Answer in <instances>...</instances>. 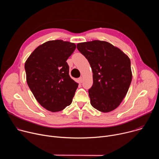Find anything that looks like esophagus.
Segmentation results:
<instances>
[{"mask_svg":"<svg viewBox=\"0 0 159 159\" xmlns=\"http://www.w3.org/2000/svg\"><path fill=\"white\" fill-rule=\"evenodd\" d=\"M82 80H83V79H82V77H80L79 78V83H82Z\"/></svg>","mask_w":159,"mask_h":159,"instance_id":"esophagus-1","label":"esophagus"}]
</instances>
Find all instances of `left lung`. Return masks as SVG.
I'll return each mask as SVG.
<instances>
[{
  "instance_id": "left-lung-1",
  "label": "left lung",
  "mask_w": 159,
  "mask_h": 159,
  "mask_svg": "<svg viewBox=\"0 0 159 159\" xmlns=\"http://www.w3.org/2000/svg\"><path fill=\"white\" fill-rule=\"evenodd\" d=\"M77 46L93 73V85L89 90L90 104L103 112L115 109L125 97L132 80L129 57L107 41L94 40Z\"/></svg>"
}]
</instances>
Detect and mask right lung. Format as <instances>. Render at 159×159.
Here are the masks:
<instances>
[{"label":"right lung","mask_w":159,"mask_h":159,"mask_svg":"<svg viewBox=\"0 0 159 159\" xmlns=\"http://www.w3.org/2000/svg\"><path fill=\"white\" fill-rule=\"evenodd\" d=\"M76 45L52 40L37 47L27 59L25 68L27 84L44 108L58 112L70 105L78 84L69 75L67 59Z\"/></svg>","instance_id":"obj_1"}]
</instances>
